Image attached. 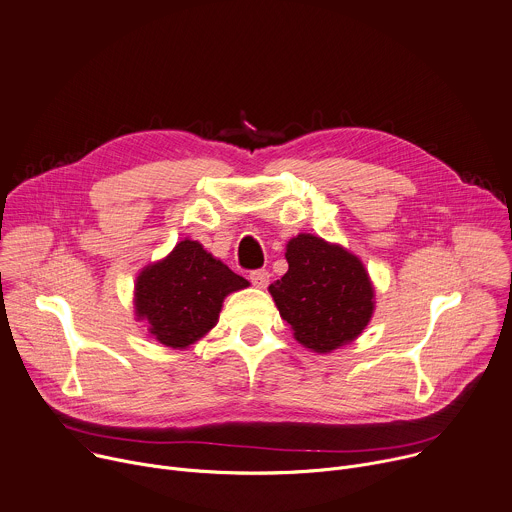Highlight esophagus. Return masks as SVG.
Returning a JSON list of instances; mask_svg holds the SVG:
<instances>
[{
	"instance_id": "1",
	"label": "esophagus",
	"mask_w": 512,
	"mask_h": 512,
	"mask_svg": "<svg viewBox=\"0 0 512 512\" xmlns=\"http://www.w3.org/2000/svg\"><path fill=\"white\" fill-rule=\"evenodd\" d=\"M251 282H253V286H257V288H267V284H269V271L267 269H255V271H251Z\"/></svg>"
}]
</instances>
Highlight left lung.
I'll return each mask as SVG.
<instances>
[{
    "mask_svg": "<svg viewBox=\"0 0 512 512\" xmlns=\"http://www.w3.org/2000/svg\"><path fill=\"white\" fill-rule=\"evenodd\" d=\"M286 261L288 271L269 294L294 339L314 353L353 343L376 310V290L363 261L310 232L288 241Z\"/></svg>",
    "mask_w": 512,
    "mask_h": 512,
    "instance_id": "obj_1",
    "label": "left lung"
}]
</instances>
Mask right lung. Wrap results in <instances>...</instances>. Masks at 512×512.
<instances>
[{
	"instance_id": "add662e5",
	"label": "right lung",
	"mask_w": 512,
	"mask_h": 512,
	"mask_svg": "<svg viewBox=\"0 0 512 512\" xmlns=\"http://www.w3.org/2000/svg\"><path fill=\"white\" fill-rule=\"evenodd\" d=\"M247 286L198 241L183 239L136 275L134 316L145 322L147 337L183 351L216 327L224 298Z\"/></svg>"
}]
</instances>
